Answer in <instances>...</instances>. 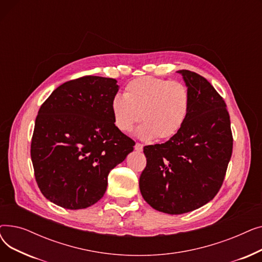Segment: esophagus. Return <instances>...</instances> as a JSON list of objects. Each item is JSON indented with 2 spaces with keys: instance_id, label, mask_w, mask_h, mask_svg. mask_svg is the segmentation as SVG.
Returning a JSON list of instances; mask_svg holds the SVG:
<instances>
[{
  "instance_id": "obj_1",
  "label": "esophagus",
  "mask_w": 262,
  "mask_h": 262,
  "mask_svg": "<svg viewBox=\"0 0 262 262\" xmlns=\"http://www.w3.org/2000/svg\"><path fill=\"white\" fill-rule=\"evenodd\" d=\"M135 149L137 150V152H142V149H143V145H142L141 143H138V142H137V143L135 144Z\"/></svg>"
}]
</instances>
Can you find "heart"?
I'll list each match as a JSON object with an SVG mask.
<instances>
[{
	"label": "heart",
	"instance_id": "b5f03b06",
	"mask_svg": "<svg viewBox=\"0 0 262 262\" xmlns=\"http://www.w3.org/2000/svg\"><path fill=\"white\" fill-rule=\"evenodd\" d=\"M189 109L190 93L186 85L153 76L129 81L124 95L117 94L112 100L116 128L127 134L142 119L144 123L137 135L144 140L172 138L184 125Z\"/></svg>",
	"mask_w": 262,
	"mask_h": 262
}]
</instances>
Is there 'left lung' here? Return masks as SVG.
Segmentation results:
<instances>
[{
  "instance_id": "8db88e82",
  "label": "left lung",
  "mask_w": 262,
  "mask_h": 262,
  "mask_svg": "<svg viewBox=\"0 0 262 262\" xmlns=\"http://www.w3.org/2000/svg\"><path fill=\"white\" fill-rule=\"evenodd\" d=\"M190 93L184 125L170 140L146 145L139 180L145 202L158 211L182 214L210 202L221 188L232 153L226 104L210 82L180 70Z\"/></svg>"
}]
</instances>
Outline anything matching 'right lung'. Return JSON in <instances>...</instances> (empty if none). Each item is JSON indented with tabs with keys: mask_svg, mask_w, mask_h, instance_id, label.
Returning <instances> with one entry per match:
<instances>
[{
	"mask_svg": "<svg viewBox=\"0 0 262 262\" xmlns=\"http://www.w3.org/2000/svg\"><path fill=\"white\" fill-rule=\"evenodd\" d=\"M115 78L87 75L63 82L41 105L31 157L37 185L49 201L82 209L100 201L107 177L134 150L114 125Z\"/></svg>",
	"mask_w": 262,
	"mask_h": 262,
	"instance_id": "obj_1",
	"label": "right lung"
}]
</instances>
